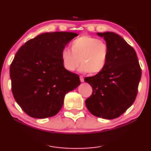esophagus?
Wrapping results in <instances>:
<instances>
[{"label":"esophagus","instance_id":"esophagus-1","mask_svg":"<svg viewBox=\"0 0 151 151\" xmlns=\"http://www.w3.org/2000/svg\"><path fill=\"white\" fill-rule=\"evenodd\" d=\"M80 80H81V82H84V78L82 76H80Z\"/></svg>","mask_w":151,"mask_h":151}]
</instances>
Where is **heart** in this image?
Listing matches in <instances>:
<instances>
[{
  "instance_id": "obj_1",
  "label": "heart",
  "mask_w": 151,
  "mask_h": 151,
  "mask_svg": "<svg viewBox=\"0 0 151 151\" xmlns=\"http://www.w3.org/2000/svg\"><path fill=\"white\" fill-rule=\"evenodd\" d=\"M70 50L63 49L61 52L63 68L73 72L80 63L79 70L90 75H96L105 68L109 54L107 42L90 35L76 38L71 43Z\"/></svg>"
}]
</instances>
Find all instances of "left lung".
<instances>
[{"mask_svg": "<svg viewBox=\"0 0 151 151\" xmlns=\"http://www.w3.org/2000/svg\"><path fill=\"white\" fill-rule=\"evenodd\" d=\"M97 34L107 42L109 54L105 68L84 79L92 88L86 105L92 115L111 120L135 101L142 70L135 50L121 36L113 32Z\"/></svg>", "mask_w": 151, "mask_h": 151, "instance_id": "left-lung-1", "label": "left lung"}]
</instances>
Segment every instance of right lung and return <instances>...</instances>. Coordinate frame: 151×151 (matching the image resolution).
Masks as SVG:
<instances>
[{"instance_id": "obj_1", "label": "right lung", "mask_w": 151, "mask_h": 151, "mask_svg": "<svg viewBox=\"0 0 151 151\" xmlns=\"http://www.w3.org/2000/svg\"><path fill=\"white\" fill-rule=\"evenodd\" d=\"M78 34L44 33L21 46L10 65L12 90L17 103L31 117L58 113L66 93L81 84L78 75L63 66L61 52Z\"/></svg>"}]
</instances>
